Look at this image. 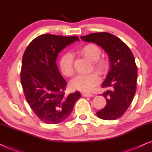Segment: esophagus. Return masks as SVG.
Here are the masks:
<instances>
[{"label": "esophagus", "instance_id": "obj_1", "mask_svg": "<svg viewBox=\"0 0 152 152\" xmlns=\"http://www.w3.org/2000/svg\"><path fill=\"white\" fill-rule=\"evenodd\" d=\"M82 96L84 97H93V95L91 93H82Z\"/></svg>", "mask_w": 152, "mask_h": 152}]
</instances>
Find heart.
<instances>
[{
	"mask_svg": "<svg viewBox=\"0 0 152 152\" xmlns=\"http://www.w3.org/2000/svg\"><path fill=\"white\" fill-rule=\"evenodd\" d=\"M78 53L93 61V68L99 73L104 74L107 72L109 67V61L104 58H99L101 50L97 45L93 43H88L81 48ZM73 61V56L69 53L64 54L60 59V70L68 77L74 75ZM99 82V77L95 72L88 75H80L72 80L71 86L82 92H90Z\"/></svg>",
	"mask_w": 152,
	"mask_h": 152,
	"instance_id": "obj_1",
	"label": "heart"
}]
</instances>
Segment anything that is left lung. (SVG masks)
<instances>
[{
	"label": "left lung",
	"mask_w": 152,
	"mask_h": 152,
	"mask_svg": "<svg viewBox=\"0 0 152 152\" xmlns=\"http://www.w3.org/2000/svg\"><path fill=\"white\" fill-rule=\"evenodd\" d=\"M81 39L99 45L109 57V70L102 86L109 89L101 95L107 103L97 115L106 120L118 119L127 110L136 91L138 69L134 55L123 41L110 33H92Z\"/></svg>",
	"instance_id": "8db88e82"
}]
</instances>
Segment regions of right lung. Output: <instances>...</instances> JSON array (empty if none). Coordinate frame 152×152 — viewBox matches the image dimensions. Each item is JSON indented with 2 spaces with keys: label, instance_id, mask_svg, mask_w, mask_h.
Instances as JSON below:
<instances>
[{
  "label": "right lung",
  "instance_id": "obj_1",
  "mask_svg": "<svg viewBox=\"0 0 152 152\" xmlns=\"http://www.w3.org/2000/svg\"><path fill=\"white\" fill-rule=\"evenodd\" d=\"M78 37L42 34L35 38L23 56L20 82L32 111L46 124L65 120L81 94L64 92L67 84L56 64L58 55Z\"/></svg>",
  "mask_w": 152,
  "mask_h": 152
}]
</instances>
